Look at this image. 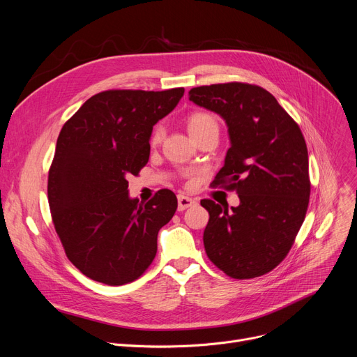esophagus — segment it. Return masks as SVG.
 Listing matches in <instances>:
<instances>
[{
  "instance_id": "1",
  "label": "esophagus",
  "mask_w": 357,
  "mask_h": 357,
  "mask_svg": "<svg viewBox=\"0 0 357 357\" xmlns=\"http://www.w3.org/2000/svg\"><path fill=\"white\" fill-rule=\"evenodd\" d=\"M195 203H196V202H195L192 197L179 195V196H178V211H185V209L193 206Z\"/></svg>"
}]
</instances>
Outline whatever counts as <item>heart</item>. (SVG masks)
Listing matches in <instances>:
<instances>
[{"instance_id": "obj_1", "label": "heart", "mask_w": 357, "mask_h": 357, "mask_svg": "<svg viewBox=\"0 0 357 357\" xmlns=\"http://www.w3.org/2000/svg\"><path fill=\"white\" fill-rule=\"evenodd\" d=\"M186 126H188V131L193 139L208 131L219 130V123H218L216 117L212 113L203 112V110L192 112L186 119ZM162 137H164V130L161 126H157L154 130H152L149 141L152 145H157L161 142Z\"/></svg>"}]
</instances>
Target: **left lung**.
Returning a JSON list of instances; mask_svg holds the SVG:
<instances>
[{"label": "left lung", "mask_w": 357, "mask_h": 357, "mask_svg": "<svg viewBox=\"0 0 357 357\" xmlns=\"http://www.w3.org/2000/svg\"><path fill=\"white\" fill-rule=\"evenodd\" d=\"M189 100L226 121L231 146L213 186L236 190L237 208L200 200L209 212L203 244L226 275L248 280L274 270L307 215L308 149L298 124L266 89L231 82L193 87Z\"/></svg>", "instance_id": "obj_1"}]
</instances>
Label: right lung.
<instances>
[{"label":"right lung","mask_w":357,"mask_h":357,"mask_svg":"<svg viewBox=\"0 0 357 357\" xmlns=\"http://www.w3.org/2000/svg\"><path fill=\"white\" fill-rule=\"evenodd\" d=\"M185 89L106 90L65 123L49 168L47 200L70 263L86 277L124 285L157 254V237L178 208L172 190L146 203L128 196L130 175L149 158V137Z\"/></svg>","instance_id":"add662e5"}]
</instances>
